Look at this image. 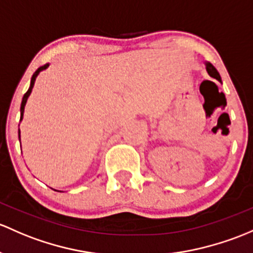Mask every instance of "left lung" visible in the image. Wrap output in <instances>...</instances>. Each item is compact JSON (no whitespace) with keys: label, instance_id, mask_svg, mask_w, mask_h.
Returning a JSON list of instances; mask_svg holds the SVG:
<instances>
[{"label":"left lung","instance_id":"obj_1","mask_svg":"<svg viewBox=\"0 0 253 253\" xmlns=\"http://www.w3.org/2000/svg\"><path fill=\"white\" fill-rule=\"evenodd\" d=\"M205 66H206V71H207V73H209V75L211 76V78L216 79L217 81L222 82V79H220L219 74H218V71L216 70V68H214V66L212 65L211 63H209V62H205Z\"/></svg>","mask_w":253,"mask_h":253}]
</instances>
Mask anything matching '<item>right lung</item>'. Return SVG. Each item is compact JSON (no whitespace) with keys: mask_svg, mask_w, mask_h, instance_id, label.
<instances>
[{"mask_svg":"<svg viewBox=\"0 0 253 253\" xmlns=\"http://www.w3.org/2000/svg\"><path fill=\"white\" fill-rule=\"evenodd\" d=\"M48 66H49V64H46V65L41 66V68H39V69H37V70L35 71V73H34L33 78H31L30 86H29V89H28V91H26L25 94H24L23 99H21V104H20V122H21V120H23V116H24V109H25L26 102H28V98L30 97L31 91H33V88H34V84H35L36 78H37V76H39V74L41 73V71L46 70V69L48 68ZM18 134H19V142H20V129H18ZM55 191H58V190H55Z\"/></svg>","mask_w":253,"mask_h":253,"instance_id":"right-lung-1","label":"right lung"}]
</instances>
